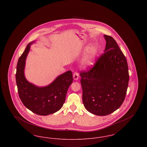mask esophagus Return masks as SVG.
Here are the masks:
<instances>
[{"label": "esophagus", "mask_w": 147, "mask_h": 147, "mask_svg": "<svg viewBox=\"0 0 147 147\" xmlns=\"http://www.w3.org/2000/svg\"><path fill=\"white\" fill-rule=\"evenodd\" d=\"M73 79L75 80H77L79 79V73L77 72H75L73 74Z\"/></svg>", "instance_id": "1"}]
</instances>
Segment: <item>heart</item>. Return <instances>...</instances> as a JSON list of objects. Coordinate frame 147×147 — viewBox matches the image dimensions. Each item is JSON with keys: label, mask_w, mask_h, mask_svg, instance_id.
Masks as SVG:
<instances>
[{"label": "heart", "mask_w": 147, "mask_h": 147, "mask_svg": "<svg viewBox=\"0 0 147 147\" xmlns=\"http://www.w3.org/2000/svg\"><path fill=\"white\" fill-rule=\"evenodd\" d=\"M97 54V49L94 46L89 47L86 52V56L83 61L84 67L88 68L91 67L94 63V59Z\"/></svg>", "instance_id": "obj_1"}]
</instances>
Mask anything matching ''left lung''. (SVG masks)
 <instances>
[{
  "label": "left lung",
  "instance_id": "left-lung-1",
  "mask_svg": "<svg viewBox=\"0 0 147 147\" xmlns=\"http://www.w3.org/2000/svg\"><path fill=\"white\" fill-rule=\"evenodd\" d=\"M104 36L105 53L90 70L80 73L84 107L98 116L108 115L119 109L125 100L129 82L125 56L111 36Z\"/></svg>",
  "mask_w": 147,
  "mask_h": 147
}]
</instances>
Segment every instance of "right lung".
Listing matches in <instances>:
<instances>
[{"mask_svg":"<svg viewBox=\"0 0 147 147\" xmlns=\"http://www.w3.org/2000/svg\"><path fill=\"white\" fill-rule=\"evenodd\" d=\"M35 42L28 43L18 60L16 82L19 97L24 105L37 115L47 116L62 108L73 79L71 71L69 70L58 76L46 86L39 87L28 82L24 74L25 63L30 46Z\"/></svg>","mask_w":147,"mask_h":147,"instance_id":"right-lung-1","label":"right lung"}]
</instances>
